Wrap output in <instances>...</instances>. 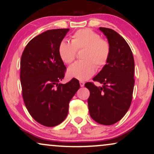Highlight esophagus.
<instances>
[{"mask_svg":"<svg viewBox=\"0 0 154 154\" xmlns=\"http://www.w3.org/2000/svg\"><path fill=\"white\" fill-rule=\"evenodd\" d=\"M79 85H80L82 87H83L84 86H85V82H82V81H80V82H79Z\"/></svg>","mask_w":154,"mask_h":154,"instance_id":"esophagus-1","label":"esophagus"}]
</instances>
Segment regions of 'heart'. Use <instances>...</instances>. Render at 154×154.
<instances>
[{
    "mask_svg": "<svg viewBox=\"0 0 154 154\" xmlns=\"http://www.w3.org/2000/svg\"><path fill=\"white\" fill-rule=\"evenodd\" d=\"M85 48L82 58L83 60L75 62L69 67V77L79 80H86L94 75L98 68L107 64L110 54V47L108 42L90 29L77 31L72 36L71 42L63 40L58 46V53L61 60L70 64L75 60L77 50Z\"/></svg>",
    "mask_w": 154,
    "mask_h": 154,
    "instance_id": "1",
    "label": "heart"
}]
</instances>
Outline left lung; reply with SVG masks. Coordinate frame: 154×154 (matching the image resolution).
I'll return each instance as SVG.
<instances>
[{
	"label": "left lung",
	"mask_w": 154,
	"mask_h": 154,
	"mask_svg": "<svg viewBox=\"0 0 154 154\" xmlns=\"http://www.w3.org/2000/svg\"><path fill=\"white\" fill-rule=\"evenodd\" d=\"M99 29L110 47L107 64L93 78L103 86L96 87L92 82L85 86L90 91V116L98 123L110 125L121 120L130 108L134 85V60L130 47L118 33L109 28Z\"/></svg>",
	"instance_id": "obj_1"
}]
</instances>
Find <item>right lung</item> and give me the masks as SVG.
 Returning a JSON list of instances; mask_svg holds the SVG:
<instances>
[{"label": "right lung", "mask_w": 154, "mask_h": 154, "mask_svg": "<svg viewBox=\"0 0 154 154\" xmlns=\"http://www.w3.org/2000/svg\"><path fill=\"white\" fill-rule=\"evenodd\" d=\"M69 29L43 32L26 45L20 60V81L26 108L36 122L46 127L60 124L68 113L69 103L79 89L72 78L66 84L65 66L58 46Z\"/></svg>", "instance_id": "obj_1"}]
</instances>
